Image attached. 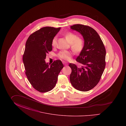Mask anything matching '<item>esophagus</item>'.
Returning <instances> with one entry per match:
<instances>
[{
  "mask_svg": "<svg viewBox=\"0 0 126 126\" xmlns=\"http://www.w3.org/2000/svg\"><path fill=\"white\" fill-rule=\"evenodd\" d=\"M63 63L65 65H66H66H67V63H66V62H65V61H63Z\"/></svg>",
  "mask_w": 126,
  "mask_h": 126,
  "instance_id": "1",
  "label": "esophagus"
}]
</instances>
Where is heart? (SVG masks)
Segmentation results:
<instances>
[{
	"label": "heart",
	"mask_w": 126,
	"mask_h": 126,
	"mask_svg": "<svg viewBox=\"0 0 126 126\" xmlns=\"http://www.w3.org/2000/svg\"><path fill=\"white\" fill-rule=\"evenodd\" d=\"M66 40L70 43V47L72 50L75 53H79L82 51L84 47V40L71 32H68L65 34ZM57 38L55 36L52 40L51 44L53 47H55L57 45ZM72 55L71 51L69 50H62L58 54V57L62 60H69Z\"/></svg>",
	"instance_id": "b5f03b06"
}]
</instances>
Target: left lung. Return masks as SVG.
<instances>
[{
	"label": "left lung",
	"mask_w": 126,
	"mask_h": 126,
	"mask_svg": "<svg viewBox=\"0 0 126 126\" xmlns=\"http://www.w3.org/2000/svg\"><path fill=\"white\" fill-rule=\"evenodd\" d=\"M70 28L80 32L84 39V47L76 59L81 66L70 63L72 72L70 81L77 90L86 92L99 83L106 65V49L99 35L89 26L74 24Z\"/></svg>",
	"instance_id": "1"
}]
</instances>
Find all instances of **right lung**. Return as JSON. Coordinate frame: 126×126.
<instances>
[{
  "mask_svg": "<svg viewBox=\"0 0 126 126\" xmlns=\"http://www.w3.org/2000/svg\"><path fill=\"white\" fill-rule=\"evenodd\" d=\"M60 28L44 27L30 35L26 44L23 60L25 74L32 87L41 93L52 90L64 67L56 60L50 66L46 63V54L52 49L51 42Z\"/></svg>",
  "mask_w": 126,
  "mask_h": 126,
  "instance_id": "1",
  "label": "right lung"
}]
</instances>
